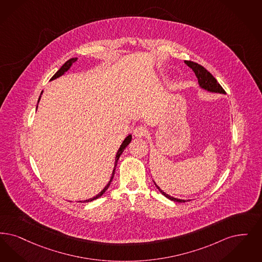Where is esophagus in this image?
Here are the masks:
<instances>
[{
  "mask_svg": "<svg viewBox=\"0 0 262 262\" xmlns=\"http://www.w3.org/2000/svg\"><path fill=\"white\" fill-rule=\"evenodd\" d=\"M147 134H148V130H147L146 127H144V126H136V128L134 129V135L136 137H143V136H146Z\"/></svg>",
  "mask_w": 262,
  "mask_h": 262,
  "instance_id": "obj_1",
  "label": "esophagus"
}]
</instances>
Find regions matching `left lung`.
<instances>
[{"mask_svg": "<svg viewBox=\"0 0 262 262\" xmlns=\"http://www.w3.org/2000/svg\"><path fill=\"white\" fill-rule=\"evenodd\" d=\"M185 64L190 67L194 73L196 75V77L198 78V83H199L200 86L206 91H209L210 93H219V94H225V91L222 89V86L219 84V82L216 81V79L209 73V71L203 67L202 65H200L198 63L193 62V61H188V60H185L184 61ZM154 184L156 185V187L159 189V191L165 196L167 197L168 199L171 200L173 202H178V203H185L186 201L185 200L177 199V198H173L171 196L168 195L167 193H165L162 189L160 188L158 186L157 184L155 183L154 181ZM190 201V200H187Z\"/></svg>", "mask_w": 262, "mask_h": 262, "instance_id": "8db88e82", "label": "left lung"}]
</instances>
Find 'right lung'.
Listing matches in <instances>:
<instances>
[{
	"label": "right lung",
	"mask_w": 262,
	"mask_h": 262,
	"mask_svg": "<svg viewBox=\"0 0 262 262\" xmlns=\"http://www.w3.org/2000/svg\"><path fill=\"white\" fill-rule=\"evenodd\" d=\"M77 61V57H75V58H71V59H69V60H67L66 62L63 64L62 66H61V68L56 72V73L53 75V77H52V79L51 80H54V79H56V78H58V77H60L61 75L65 73L70 67H71V65L73 64L74 62H76ZM40 98H41V96L39 97V100H40ZM39 100H38V102H39ZM132 141V136L129 135L128 136H126V139L124 140V142L122 143V145L121 147L119 148V150H118V152H117V155H116L115 159V167H114V169H113V172H112V177L110 178V180H109V182H108V184L105 186V188L99 193V194H97L95 197L94 198H91V199L85 200L84 201L83 203H86V202H92V201H94V200L97 199V198H99V197H101L103 194L105 193V191L108 189V187L110 186V184H111V182H112V180H113V178H114V174H115V170L116 167H117V163H118V160H119V158L120 156L122 155V153L124 152V150H125V148H126L128 144H129V142Z\"/></svg>",
	"instance_id": "right-lung-1"
}]
</instances>
